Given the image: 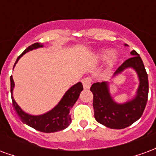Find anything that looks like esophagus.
Returning a JSON list of instances; mask_svg holds the SVG:
<instances>
[{
	"label": "esophagus",
	"mask_w": 156,
	"mask_h": 156,
	"mask_svg": "<svg viewBox=\"0 0 156 156\" xmlns=\"http://www.w3.org/2000/svg\"><path fill=\"white\" fill-rule=\"evenodd\" d=\"M82 83H83V88L88 89V88H90V86L92 84V78H89V77L84 78L83 79H82Z\"/></svg>",
	"instance_id": "obj_1"
}]
</instances>
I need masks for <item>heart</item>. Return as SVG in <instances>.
Wrapping results in <instances>:
<instances>
[{
	"instance_id": "1",
	"label": "heart",
	"mask_w": 156,
	"mask_h": 156,
	"mask_svg": "<svg viewBox=\"0 0 156 156\" xmlns=\"http://www.w3.org/2000/svg\"><path fill=\"white\" fill-rule=\"evenodd\" d=\"M111 52L109 51H103L101 54H100V58L102 59H105V58H107L109 56ZM115 56L114 53H112L111 55H110V58H109V65H112L113 64V62L115 61Z\"/></svg>"
}]
</instances>
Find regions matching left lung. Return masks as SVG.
I'll list each match as a JSON object with an SVG mask.
<instances>
[{"label": "left lung", "instance_id": "1", "mask_svg": "<svg viewBox=\"0 0 156 156\" xmlns=\"http://www.w3.org/2000/svg\"><path fill=\"white\" fill-rule=\"evenodd\" d=\"M133 57L129 58L116 69L115 74L120 73L127 68H133L137 72L140 86L134 99L124 105H118L109 95L106 82L94 83L90 88L93 93V106L94 118L98 123L110 129H120L129 127L143 115L148 100L149 81L148 74L142 59L137 51H131Z\"/></svg>", "mask_w": 156, "mask_h": 156}]
</instances>
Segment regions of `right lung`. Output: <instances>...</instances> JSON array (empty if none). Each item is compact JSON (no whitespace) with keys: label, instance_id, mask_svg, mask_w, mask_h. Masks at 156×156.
I'll list each match as a JSON object with an SVG mask.
<instances>
[{"label":"right lung","instance_id":"obj_1","mask_svg":"<svg viewBox=\"0 0 156 156\" xmlns=\"http://www.w3.org/2000/svg\"><path fill=\"white\" fill-rule=\"evenodd\" d=\"M41 47H42V45L39 44L38 42H36L34 44L29 46L28 48H26L25 51L17 58L15 64L22 55L25 54L27 51H31L35 48H41ZM13 88H14V81H13L12 76H11V94H12V105L17 115L22 119V122H24L26 124L43 133H53L57 131L62 130L68 127L72 121L70 115H69L70 109L78 100L80 93L83 89L82 83H78L77 84L73 86L70 89H68L63 96V98H62L61 101L59 102V104L54 108H52L51 111H49L45 115H39V116H32V115L25 114L16 103L12 97Z\"/></svg>","mask_w":156,"mask_h":156}]
</instances>
